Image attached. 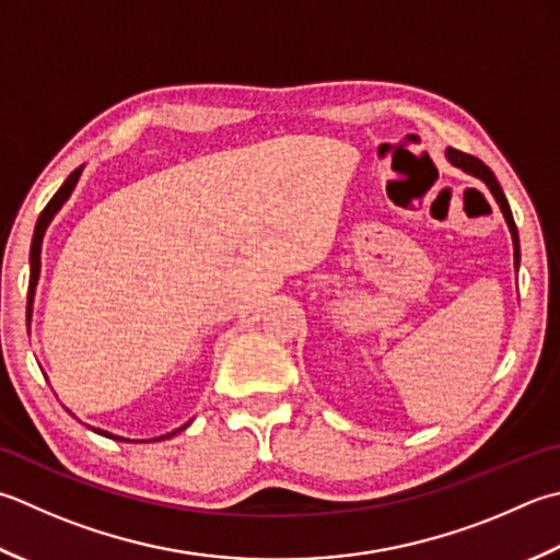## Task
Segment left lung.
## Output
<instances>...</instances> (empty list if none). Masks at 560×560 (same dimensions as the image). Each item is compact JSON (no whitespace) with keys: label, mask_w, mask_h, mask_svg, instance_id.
<instances>
[{"label":"left lung","mask_w":560,"mask_h":560,"mask_svg":"<svg viewBox=\"0 0 560 560\" xmlns=\"http://www.w3.org/2000/svg\"><path fill=\"white\" fill-rule=\"evenodd\" d=\"M446 160L454 164V167H462L464 172L474 174V177H478L480 182H486V186L490 189V194L495 196V201L500 206L502 215H505L508 221V228L512 233V245H514V267H520V233H517V225H514V218H512V211H510V203L505 199V194H502L500 184L495 179V174H492V170L488 167V164L480 162L478 158L474 155H466V152L462 150H454V148H446Z\"/></svg>","instance_id":"1"}]
</instances>
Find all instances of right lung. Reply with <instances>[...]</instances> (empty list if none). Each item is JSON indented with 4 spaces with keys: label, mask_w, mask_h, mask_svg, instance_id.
<instances>
[{
    "label": "right lung",
    "mask_w": 560,
    "mask_h": 560,
    "mask_svg": "<svg viewBox=\"0 0 560 560\" xmlns=\"http://www.w3.org/2000/svg\"><path fill=\"white\" fill-rule=\"evenodd\" d=\"M80 174H82V167H77V170L70 174V177L65 179V184L60 186L58 194H55L52 199L48 201V206L43 208V211H40V215H38V223H36V230H33V240H31V281H28V305H26V317H28V323H31V313H33V293H36V283H38V277H40V245H43V235H46V228L50 225L52 215L58 213L60 208H62V203L70 199V194L74 191V186H77V179H80ZM184 427H186V424H184ZM184 427H179V430H174V432H170V434H162V436H158V440H152V442L170 440V436H174L177 432H182ZM92 430H94L96 434L108 436V440H116V442H130V440H124V436H116V434L106 432V430H96V427H92Z\"/></svg>",
    "instance_id": "obj_1"
}]
</instances>
